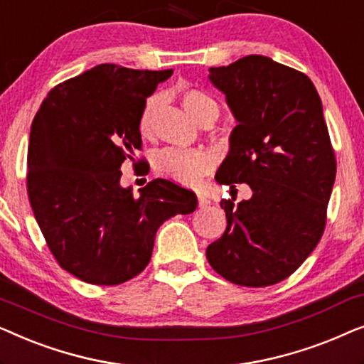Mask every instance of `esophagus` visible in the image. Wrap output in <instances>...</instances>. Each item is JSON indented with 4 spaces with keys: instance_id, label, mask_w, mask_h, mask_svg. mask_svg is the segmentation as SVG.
Wrapping results in <instances>:
<instances>
[{
    "instance_id": "34e87169",
    "label": "esophagus",
    "mask_w": 364,
    "mask_h": 364,
    "mask_svg": "<svg viewBox=\"0 0 364 364\" xmlns=\"http://www.w3.org/2000/svg\"><path fill=\"white\" fill-rule=\"evenodd\" d=\"M197 198H198V205H200V207L210 205V200H208L205 196H202V193H197Z\"/></svg>"
}]
</instances>
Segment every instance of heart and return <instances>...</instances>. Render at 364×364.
Instances as JSON below:
<instances>
[{
  "label": "heart",
  "instance_id": "heart-1",
  "mask_svg": "<svg viewBox=\"0 0 364 364\" xmlns=\"http://www.w3.org/2000/svg\"><path fill=\"white\" fill-rule=\"evenodd\" d=\"M157 97L147 99L144 106L141 122L142 136H147L151 132L152 114L156 109ZM182 106L188 112V116L196 119L198 124H202L213 114H218V106L208 94L191 89L182 94ZM213 167V157L210 152L203 149H181V147H166L161 149L154 157V168L159 176L168 178L183 186H192L197 183L198 178L210 172Z\"/></svg>",
  "mask_w": 364,
  "mask_h": 364
}]
</instances>
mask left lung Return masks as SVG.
<instances>
[{
  "label": "left lung",
  "mask_w": 364,
  "mask_h": 364,
  "mask_svg": "<svg viewBox=\"0 0 364 364\" xmlns=\"http://www.w3.org/2000/svg\"><path fill=\"white\" fill-rule=\"evenodd\" d=\"M237 126L215 181L247 183L248 200L220 202L223 235L207 247L218 275L242 287H268L290 277L325 230L336 176L321 99L310 77L272 58L250 54L210 68Z\"/></svg>",
  "instance_id": "1"
}]
</instances>
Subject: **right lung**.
Here are the masks:
<instances>
[{"mask_svg": "<svg viewBox=\"0 0 364 364\" xmlns=\"http://www.w3.org/2000/svg\"><path fill=\"white\" fill-rule=\"evenodd\" d=\"M166 71L99 64L51 89L31 124L28 196L49 250L92 285H119L152 257L159 227L197 208L196 193L156 178L134 198L121 166L134 161L139 122Z\"/></svg>", "mask_w": 364, "mask_h": 364, "instance_id": "right-lung-1", "label": "right lung"}]
</instances>
